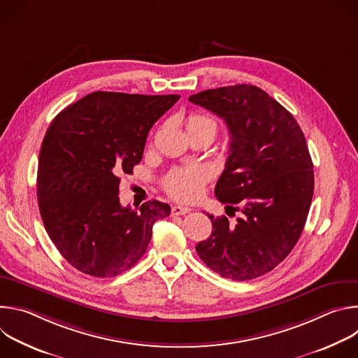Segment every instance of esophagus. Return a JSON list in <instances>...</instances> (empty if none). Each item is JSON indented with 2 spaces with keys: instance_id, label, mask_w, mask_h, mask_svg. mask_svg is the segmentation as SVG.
Returning <instances> with one entry per match:
<instances>
[{
  "instance_id": "obj_1",
  "label": "esophagus",
  "mask_w": 358,
  "mask_h": 358,
  "mask_svg": "<svg viewBox=\"0 0 358 358\" xmlns=\"http://www.w3.org/2000/svg\"><path fill=\"white\" fill-rule=\"evenodd\" d=\"M191 211V208H188V207H182V206H174L173 208H171V215L173 217H177V215H184V214H187V213H189Z\"/></svg>"
}]
</instances>
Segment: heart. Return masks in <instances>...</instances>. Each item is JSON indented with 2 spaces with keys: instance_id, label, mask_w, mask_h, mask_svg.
Returning <instances> with one entry per match:
<instances>
[{
  "instance_id": "obj_1",
  "label": "heart",
  "mask_w": 358,
  "mask_h": 358,
  "mask_svg": "<svg viewBox=\"0 0 358 358\" xmlns=\"http://www.w3.org/2000/svg\"><path fill=\"white\" fill-rule=\"evenodd\" d=\"M187 130H210L215 134L217 124L208 116L191 115L187 120ZM206 180V173L198 167H180L167 174L164 188L176 199L194 201L201 195Z\"/></svg>"
}]
</instances>
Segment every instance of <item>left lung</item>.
Here are the masks:
<instances>
[{
	"label": "left lung",
	"instance_id": "1",
	"mask_svg": "<svg viewBox=\"0 0 358 358\" xmlns=\"http://www.w3.org/2000/svg\"><path fill=\"white\" fill-rule=\"evenodd\" d=\"M188 100L228 126L229 156L215 195L241 211L234 224L207 214L214 231L198 242V257L222 278L262 276L290 253L309 214L315 174L304 134L292 113L258 86L208 89Z\"/></svg>",
	"mask_w": 358,
	"mask_h": 358
}]
</instances>
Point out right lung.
<instances>
[{"mask_svg":"<svg viewBox=\"0 0 358 358\" xmlns=\"http://www.w3.org/2000/svg\"><path fill=\"white\" fill-rule=\"evenodd\" d=\"M178 94L94 92L65 108L42 140L36 196L45 229L62 257L94 278L134 266L152 225L171 208L152 199L120 206L119 185L141 162L147 134Z\"/></svg>","mask_w":358,"mask_h":358,"instance_id":"1","label":"right lung"}]
</instances>
